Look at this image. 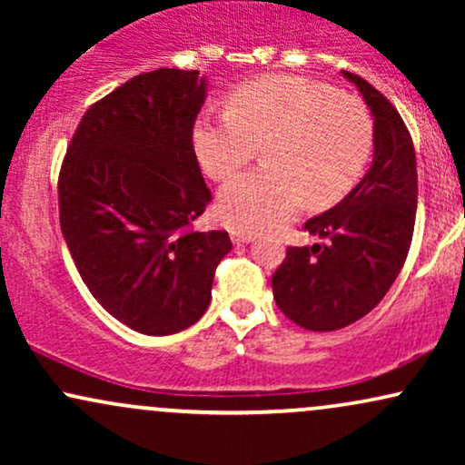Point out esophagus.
Returning a JSON list of instances; mask_svg holds the SVG:
<instances>
[{"mask_svg": "<svg viewBox=\"0 0 465 465\" xmlns=\"http://www.w3.org/2000/svg\"><path fill=\"white\" fill-rule=\"evenodd\" d=\"M232 240H233V244H247V242H251V240H253V233H251V232H233Z\"/></svg>", "mask_w": 465, "mask_h": 465, "instance_id": "34e87169", "label": "esophagus"}]
</instances>
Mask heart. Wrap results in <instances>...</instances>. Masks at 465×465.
<instances>
[{"label":"heart","instance_id":"obj_1","mask_svg":"<svg viewBox=\"0 0 465 465\" xmlns=\"http://www.w3.org/2000/svg\"><path fill=\"white\" fill-rule=\"evenodd\" d=\"M192 142L214 181L232 179L260 146L264 165L229 181L218 196L227 227L260 232L295 216L303 203L325 210L345 199L371 159L373 120L354 95L271 74L238 84L223 114H201Z\"/></svg>","mask_w":465,"mask_h":465}]
</instances>
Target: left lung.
Segmentation results:
<instances>
[{
    "label": "left lung",
    "instance_id": "left-lung-1",
    "mask_svg": "<svg viewBox=\"0 0 465 465\" xmlns=\"http://www.w3.org/2000/svg\"><path fill=\"white\" fill-rule=\"evenodd\" d=\"M359 87L373 114V162L339 205L311 218L303 232L323 238L312 247H288L273 273L277 308L314 332L359 322L381 303L407 260L418 210V170L407 124L365 78Z\"/></svg>",
    "mask_w": 465,
    "mask_h": 465
}]
</instances>
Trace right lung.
<instances>
[{"mask_svg": "<svg viewBox=\"0 0 465 465\" xmlns=\"http://www.w3.org/2000/svg\"><path fill=\"white\" fill-rule=\"evenodd\" d=\"M205 80L154 69L84 111L58 173V218L89 292L142 334L190 328L212 300L227 232H194L212 192L194 153Z\"/></svg>", "mask_w": 465, "mask_h": 465, "instance_id": "obj_1", "label": "right lung"}]
</instances>
